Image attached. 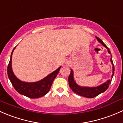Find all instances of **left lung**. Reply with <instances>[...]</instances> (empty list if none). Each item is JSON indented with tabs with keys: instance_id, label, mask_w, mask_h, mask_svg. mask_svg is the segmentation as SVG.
<instances>
[{
	"instance_id": "8db88e82",
	"label": "left lung",
	"mask_w": 123,
	"mask_h": 123,
	"mask_svg": "<svg viewBox=\"0 0 123 123\" xmlns=\"http://www.w3.org/2000/svg\"><path fill=\"white\" fill-rule=\"evenodd\" d=\"M96 38L98 40V42H99L103 45L104 47H105L107 49V51L109 54H111V51L109 50L108 47L104 43L103 41L99 38L98 37H96ZM110 61H111V64L112 65V74L111 75V78L110 79H108L105 82L103 83L102 84L98 86L95 87H86V86H81L77 84L75 80L73 77V71L72 69H70V74L69 75V78H68V81H69V85L70 86V89L74 92V93H77L79 95L82 96V97H86V98H92L94 97H97L100 93H103L105 91L108 89L109 85L111 83V80H112V78H113L114 74V66L113 62L112 60V56L111 55V59H110Z\"/></svg>"
}]
</instances>
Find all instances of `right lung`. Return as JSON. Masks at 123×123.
I'll use <instances>...</instances> for the list:
<instances>
[{"label":"right lung","instance_id":"obj_1","mask_svg":"<svg viewBox=\"0 0 123 123\" xmlns=\"http://www.w3.org/2000/svg\"><path fill=\"white\" fill-rule=\"evenodd\" d=\"M16 47L13 49L11 59L7 66V75L12 85L18 93L30 98H38L43 97L48 93L51 88L53 80L56 78L62 66L50 73L41 80L35 82H24L15 75L12 68V54Z\"/></svg>","mask_w":123,"mask_h":123}]
</instances>
